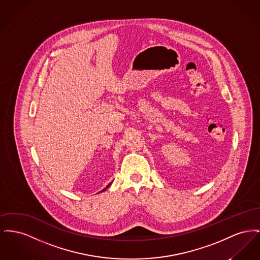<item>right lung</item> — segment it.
I'll return each mask as SVG.
<instances>
[{
	"instance_id": "obj_1",
	"label": "right lung",
	"mask_w": 260,
	"mask_h": 260,
	"mask_svg": "<svg viewBox=\"0 0 260 260\" xmlns=\"http://www.w3.org/2000/svg\"><path fill=\"white\" fill-rule=\"evenodd\" d=\"M111 183H112V182H111V183H109V184H108L107 186H106V187H105V188H104V189H102V191H104V190H106V189H107L108 187H109V186H110V185H111ZM102 191H101V192H102Z\"/></svg>"
}]
</instances>
